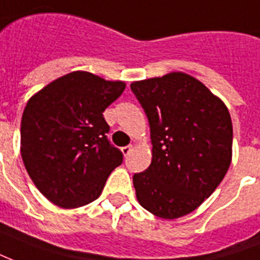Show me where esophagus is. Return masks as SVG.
Segmentation results:
<instances>
[{
    "mask_svg": "<svg viewBox=\"0 0 260 260\" xmlns=\"http://www.w3.org/2000/svg\"><path fill=\"white\" fill-rule=\"evenodd\" d=\"M121 151H122V154H124L125 157H126V155L129 154L131 151H132V146H124V147L121 149Z\"/></svg>",
    "mask_w": 260,
    "mask_h": 260,
    "instance_id": "esophagus-1",
    "label": "esophagus"
}]
</instances>
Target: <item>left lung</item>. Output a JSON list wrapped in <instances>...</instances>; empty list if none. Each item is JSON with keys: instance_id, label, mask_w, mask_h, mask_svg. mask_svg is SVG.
Here are the masks:
<instances>
[{"instance_id": "left-lung-1", "label": "left lung", "mask_w": 260, "mask_h": 260, "mask_svg": "<svg viewBox=\"0 0 260 260\" xmlns=\"http://www.w3.org/2000/svg\"><path fill=\"white\" fill-rule=\"evenodd\" d=\"M150 125L151 164L134 175L136 199L161 219L193 212L232 162L228 107L197 78L174 71L131 84Z\"/></svg>"}]
</instances>
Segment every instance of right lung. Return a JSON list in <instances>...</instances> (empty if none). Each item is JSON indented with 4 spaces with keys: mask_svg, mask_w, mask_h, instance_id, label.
<instances>
[{
    "mask_svg": "<svg viewBox=\"0 0 260 260\" xmlns=\"http://www.w3.org/2000/svg\"><path fill=\"white\" fill-rule=\"evenodd\" d=\"M125 82L73 71L28 99L20 126V153L28 176L60 208H78L101 196L122 162L110 145L103 111L118 99Z\"/></svg>",
    "mask_w": 260,
    "mask_h": 260,
    "instance_id": "add662e5",
    "label": "right lung"
}]
</instances>
